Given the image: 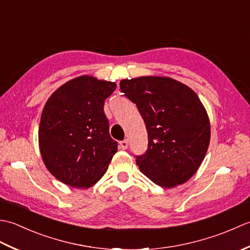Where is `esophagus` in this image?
<instances>
[{"instance_id":"obj_1","label":"esophagus","mask_w":250,"mask_h":250,"mask_svg":"<svg viewBox=\"0 0 250 250\" xmlns=\"http://www.w3.org/2000/svg\"><path fill=\"white\" fill-rule=\"evenodd\" d=\"M119 145H120V148H121V149H126V148H128V141H126V140H124V141H121L120 143H119Z\"/></svg>"}]
</instances>
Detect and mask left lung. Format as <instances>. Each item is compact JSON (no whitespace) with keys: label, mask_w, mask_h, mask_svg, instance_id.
Here are the masks:
<instances>
[{"label":"left lung","mask_w":250,"mask_h":250,"mask_svg":"<svg viewBox=\"0 0 250 250\" xmlns=\"http://www.w3.org/2000/svg\"><path fill=\"white\" fill-rule=\"evenodd\" d=\"M121 92L145 121L148 148L136 156L140 171L160 187L173 188L198 171L208 149L210 125L192 89L169 77L122 79Z\"/></svg>","instance_id":"left-lung-1"}]
</instances>
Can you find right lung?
Segmentation results:
<instances>
[{"label": "right lung", "mask_w": 250, "mask_h": 250, "mask_svg": "<svg viewBox=\"0 0 250 250\" xmlns=\"http://www.w3.org/2000/svg\"><path fill=\"white\" fill-rule=\"evenodd\" d=\"M116 83L79 76L62 84L44 106L39 144L47 169L74 188H89L105 174L118 149L109 135L104 102Z\"/></svg>", "instance_id": "add662e5"}]
</instances>
